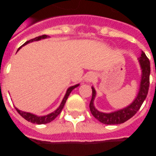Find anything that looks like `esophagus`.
I'll use <instances>...</instances> for the list:
<instances>
[{"label": "esophagus", "mask_w": 156, "mask_h": 156, "mask_svg": "<svg viewBox=\"0 0 156 156\" xmlns=\"http://www.w3.org/2000/svg\"><path fill=\"white\" fill-rule=\"evenodd\" d=\"M94 78H95L94 74L92 73H87V75L86 76L85 80H86V82L90 83V82H92V81L94 80Z\"/></svg>", "instance_id": "obj_1"}]
</instances>
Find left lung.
<instances>
[{
  "mask_svg": "<svg viewBox=\"0 0 156 156\" xmlns=\"http://www.w3.org/2000/svg\"><path fill=\"white\" fill-rule=\"evenodd\" d=\"M140 62V69H141V79H140V89H139L138 94H137L136 98L133 100V102L126 108L122 109L117 110V111L112 112L110 113H105L99 112L95 108L94 105L95 96H96V91L94 88L92 87V98L90 102V110L91 112L92 115L94 118L102 122L104 124L107 125H115L123 123L127 121L131 117H133L137 112L140 109V106L142 105L144 101L145 100L149 88V76H150V62L148 57L146 56L144 51H141L140 56L138 58Z\"/></svg>",
  "mask_w": 156,
  "mask_h": 156,
  "instance_id": "obj_1",
  "label": "left lung"
}]
</instances>
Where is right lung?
Wrapping results in <instances>:
<instances>
[{"mask_svg":"<svg viewBox=\"0 0 156 156\" xmlns=\"http://www.w3.org/2000/svg\"><path fill=\"white\" fill-rule=\"evenodd\" d=\"M48 37H49L48 35H42V36H40V37H35V38H34V39L30 40V41H27L26 43H24V44H23L19 48V49H18V51H19V49L22 48V47L25 46V45H27V44H29V43L34 42V41H40V40H42V39H45V38H48ZM79 85L80 84H76V85H74V86H72V87H69L68 89H67V91H66V94H65V97L63 98L62 101V103L60 104V105H59L58 108L55 111H54L53 112H51V113H50V114H48V115H43V116H37V115H34V114L30 113V112H27L21 111V110L18 109L17 108H16V111L19 112V115H21L22 117H23L25 119H27V121H29V122H33V123H37V124H45V123H48V122H51L52 120H54V119H55L56 117H57L58 115L60 114V112H61L62 110L63 107H64L65 104H66V100H67V98H68L69 95L70 94V93L72 92V90H73V89H75L76 87H77L79 86Z\"/></svg>","mask_w":156,"mask_h":156,"instance_id":"add662e5","label":"right lung"}]
</instances>
